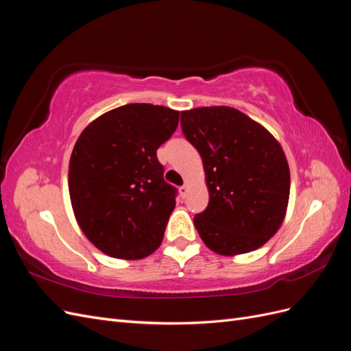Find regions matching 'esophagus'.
<instances>
[{"label": "esophagus", "instance_id": "esophagus-1", "mask_svg": "<svg viewBox=\"0 0 351 351\" xmlns=\"http://www.w3.org/2000/svg\"><path fill=\"white\" fill-rule=\"evenodd\" d=\"M187 192H189V186H187V184L180 187V196H182V197H186V196H187Z\"/></svg>", "mask_w": 351, "mask_h": 351}]
</instances>
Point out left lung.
<instances>
[{"label": "left lung", "mask_w": 351, "mask_h": 351, "mask_svg": "<svg viewBox=\"0 0 351 351\" xmlns=\"http://www.w3.org/2000/svg\"><path fill=\"white\" fill-rule=\"evenodd\" d=\"M182 130L202 156L209 190L206 209L193 218L200 239L222 256L263 246L289 205L290 168L281 145L230 107L182 111Z\"/></svg>", "instance_id": "1"}]
</instances>
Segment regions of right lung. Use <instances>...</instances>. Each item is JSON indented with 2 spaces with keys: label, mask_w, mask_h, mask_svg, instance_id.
Wrapping results in <instances>:
<instances>
[{
  "label": "right lung",
  "mask_w": 351,
  "mask_h": 351,
  "mask_svg": "<svg viewBox=\"0 0 351 351\" xmlns=\"http://www.w3.org/2000/svg\"><path fill=\"white\" fill-rule=\"evenodd\" d=\"M178 111L127 104L93 120L73 147L69 192L89 241L117 259H142L162 241L177 190L156 149L173 136Z\"/></svg>",
  "instance_id": "add662e5"
}]
</instances>
